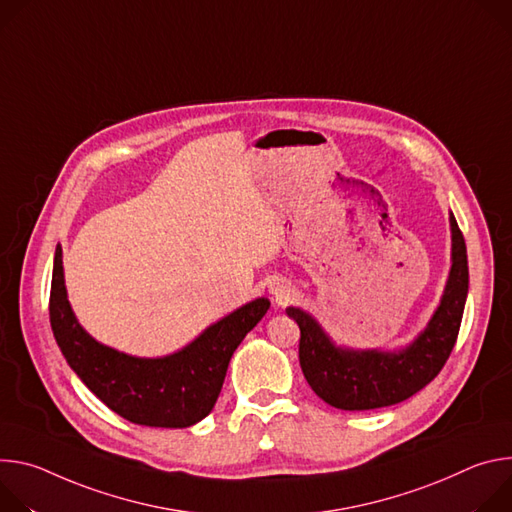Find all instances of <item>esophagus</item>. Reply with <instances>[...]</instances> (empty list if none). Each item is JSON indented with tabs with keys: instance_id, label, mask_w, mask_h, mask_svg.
I'll use <instances>...</instances> for the list:
<instances>
[{
	"instance_id": "34e87169",
	"label": "esophagus",
	"mask_w": 512,
	"mask_h": 512,
	"mask_svg": "<svg viewBox=\"0 0 512 512\" xmlns=\"http://www.w3.org/2000/svg\"><path fill=\"white\" fill-rule=\"evenodd\" d=\"M270 291H272L274 301L278 305H287L291 301V297H293V289L287 285V282H278V285L270 287Z\"/></svg>"
}]
</instances>
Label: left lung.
<instances>
[{"label":"left lung","mask_w":512,"mask_h":512,"mask_svg":"<svg viewBox=\"0 0 512 512\" xmlns=\"http://www.w3.org/2000/svg\"><path fill=\"white\" fill-rule=\"evenodd\" d=\"M451 225V270L441 303L415 342L399 352L337 348L303 309L289 307L301 329L299 362L319 399L342 411H368L407 401L447 362L462 325L468 297V254L458 221Z\"/></svg>","instance_id":"8db88e82"}]
</instances>
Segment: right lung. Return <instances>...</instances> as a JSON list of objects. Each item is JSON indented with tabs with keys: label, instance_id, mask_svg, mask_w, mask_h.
<instances>
[{
	"label": "right lung",
	"instance_id": "add662e5",
	"mask_svg": "<svg viewBox=\"0 0 512 512\" xmlns=\"http://www.w3.org/2000/svg\"><path fill=\"white\" fill-rule=\"evenodd\" d=\"M268 307L270 301L260 297L209 325L195 342L170 356H128L95 342L79 325L67 299L61 246L54 252L48 311L56 344L97 399L136 425L183 429L205 419L236 348Z\"/></svg>",
	"mask_w": 512,
	"mask_h": 512
}]
</instances>
